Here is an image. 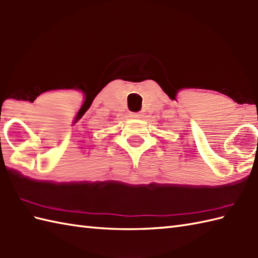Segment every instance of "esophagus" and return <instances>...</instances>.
<instances>
[{"label":"esophagus","mask_w":258,"mask_h":258,"mask_svg":"<svg viewBox=\"0 0 258 258\" xmlns=\"http://www.w3.org/2000/svg\"><path fill=\"white\" fill-rule=\"evenodd\" d=\"M132 118H141L142 117V114L141 113H131L130 115Z\"/></svg>","instance_id":"obj_1"}]
</instances>
